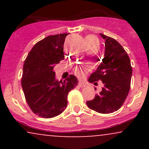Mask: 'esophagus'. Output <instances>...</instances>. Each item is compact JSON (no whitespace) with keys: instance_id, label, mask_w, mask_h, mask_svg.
Segmentation results:
<instances>
[{"instance_id":"esophagus-1","label":"esophagus","mask_w":149,"mask_h":149,"mask_svg":"<svg viewBox=\"0 0 149 149\" xmlns=\"http://www.w3.org/2000/svg\"><path fill=\"white\" fill-rule=\"evenodd\" d=\"M85 85L84 83H83V82H79V83H78V86L80 87V88H85Z\"/></svg>"}]
</instances>
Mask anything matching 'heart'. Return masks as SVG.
Listing matches in <instances>:
<instances>
[{
    "mask_svg": "<svg viewBox=\"0 0 149 149\" xmlns=\"http://www.w3.org/2000/svg\"><path fill=\"white\" fill-rule=\"evenodd\" d=\"M86 42L88 45H92V44H97V40L95 37L92 36H88L86 37ZM90 70V66H77L75 68V72L79 77H83L85 76V73H87Z\"/></svg>",
    "mask_w": 149,
    "mask_h": 149,
    "instance_id": "heart-1",
    "label": "heart"
}]
</instances>
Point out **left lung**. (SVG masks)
<instances>
[{
    "label": "left lung",
    "instance_id": "obj_1",
    "mask_svg": "<svg viewBox=\"0 0 149 149\" xmlns=\"http://www.w3.org/2000/svg\"><path fill=\"white\" fill-rule=\"evenodd\" d=\"M100 35L105 40L104 57L88 81L95 84L101 80L104 87L94 100L87 102V105L90 109L106 114L116 111L123 104L130 89L132 69L122 45L113 38Z\"/></svg>",
    "mask_w": 149,
    "mask_h": 149
}]
</instances>
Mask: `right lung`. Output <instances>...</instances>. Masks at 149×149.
<instances>
[{"mask_svg":"<svg viewBox=\"0 0 149 149\" xmlns=\"http://www.w3.org/2000/svg\"><path fill=\"white\" fill-rule=\"evenodd\" d=\"M68 34L49 36L38 42L24 64L22 86L26 101L34 113L44 118L64 111L68 94L78 83L73 75L64 81L55 78L54 67L64 59V44Z\"/></svg>","mask_w":149,"mask_h":149,"instance_id":"add662e5","label":"right lung"}]
</instances>
